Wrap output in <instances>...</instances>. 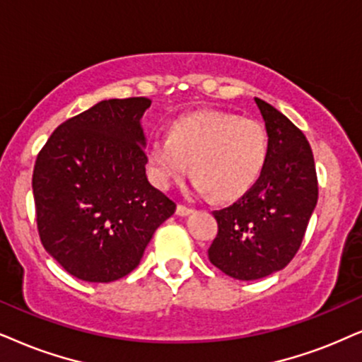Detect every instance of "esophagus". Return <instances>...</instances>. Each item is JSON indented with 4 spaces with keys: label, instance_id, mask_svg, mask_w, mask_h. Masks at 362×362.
Returning a JSON list of instances; mask_svg holds the SVG:
<instances>
[{
    "label": "esophagus",
    "instance_id": "obj_1",
    "mask_svg": "<svg viewBox=\"0 0 362 362\" xmlns=\"http://www.w3.org/2000/svg\"><path fill=\"white\" fill-rule=\"evenodd\" d=\"M192 212H194V209L192 207H187L184 204L177 205V215H180V217H185V215H189Z\"/></svg>",
    "mask_w": 362,
    "mask_h": 362
}]
</instances>
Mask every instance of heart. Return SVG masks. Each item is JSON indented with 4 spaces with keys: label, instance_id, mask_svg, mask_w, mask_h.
<instances>
[{
    "label": "heart",
    "instance_id": "obj_1",
    "mask_svg": "<svg viewBox=\"0 0 362 362\" xmlns=\"http://www.w3.org/2000/svg\"><path fill=\"white\" fill-rule=\"evenodd\" d=\"M267 157L262 123L212 110L178 117L168 125L167 139H153L147 147L150 177L160 189H170L192 167L195 192H212L217 200L247 194L262 175Z\"/></svg>",
    "mask_w": 362,
    "mask_h": 362
}]
</instances>
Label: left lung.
<instances>
[{"label":"left lung","mask_w":362,"mask_h":362,"mask_svg":"<svg viewBox=\"0 0 362 362\" xmlns=\"http://www.w3.org/2000/svg\"><path fill=\"white\" fill-rule=\"evenodd\" d=\"M265 122L269 157L252 189L215 210L218 232L209 247L215 267L239 281L281 271L294 259L317 204L314 155L303 132L277 108L254 98Z\"/></svg>","instance_id":"1"}]
</instances>
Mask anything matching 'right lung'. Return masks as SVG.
<instances>
[{
  "label": "right lung",
  "mask_w": 362,
  "mask_h": 362,
  "mask_svg": "<svg viewBox=\"0 0 362 362\" xmlns=\"http://www.w3.org/2000/svg\"><path fill=\"white\" fill-rule=\"evenodd\" d=\"M150 100L112 98L62 123L33 170L36 223L71 276L113 282L144 257L177 205L150 184L141 117Z\"/></svg>",
  "instance_id": "obj_1"
}]
</instances>
